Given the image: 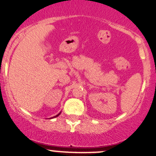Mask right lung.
<instances>
[{"label": "right lung", "mask_w": 156, "mask_h": 156, "mask_svg": "<svg viewBox=\"0 0 156 156\" xmlns=\"http://www.w3.org/2000/svg\"><path fill=\"white\" fill-rule=\"evenodd\" d=\"M59 114H60V113H59V114L56 115V116H54V117H53V118H56V117H57V116H59ZM53 118H51V119H53Z\"/></svg>", "instance_id": "add662e5"}]
</instances>
